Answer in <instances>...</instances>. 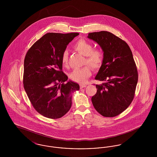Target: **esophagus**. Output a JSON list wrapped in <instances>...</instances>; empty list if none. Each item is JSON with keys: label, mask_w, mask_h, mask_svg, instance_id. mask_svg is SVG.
<instances>
[{"label": "esophagus", "mask_w": 157, "mask_h": 157, "mask_svg": "<svg viewBox=\"0 0 157 157\" xmlns=\"http://www.w3.org/2000/svg\"><path fill=\"white\" fill-rule=\"evenodd\" d=\"M86 86V85H85V84H81L80 85V88L81 89L83 88H85Z\"/></svg>", "instance_id": "esophagus-1"}]
</instances>
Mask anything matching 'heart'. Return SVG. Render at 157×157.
Listing matches in <instances>:
<instances>
[{"label":"heart","mask_w":157,"mask_h":157,"mask_svg":"<svg viewBox=\"0 0 157 157\" xmlns=\"http://www.w3.org/2000/svg\"><path fill=\"white\" fill-rule=\"evenodd\" d=\"M74 49L83 55L86 56L85 64H89L95 69L101 67L104 59V52L101 48H94L93 45L84 39H80L75 42ZM61 61L63 66L67 67L68 63V53L64 51ZM91 75V68L90 66H85L81 68L75 69L71 74L70 78L76 82L83 83Z\"/></svg>","instance_id":"obj_1"}]
</instances>
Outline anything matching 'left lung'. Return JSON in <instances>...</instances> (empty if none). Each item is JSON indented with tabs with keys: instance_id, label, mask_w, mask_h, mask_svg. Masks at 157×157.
<instances>
[{
	"instance_id": "left-lung-1",
	"label": "left lung",
	"mask_w": 157,
	"mask_h": 157,
	"mask_svg": "<svg viewBox=\"0 0 157 157\" xmlns=\"http://www.w3.org/2000/svg\"><path fill=\"white\" fill-rule=\"evenodd\" d=\"M104 52V59L95 77L104 81L96 85L97 92L92 97L95 109L105 117H114L131 104L138 79L132 53L127 43L107 31L88 33Z\"/></svg>"
}]
</instances>
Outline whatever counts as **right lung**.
Here are the masks:
<instances>
[{"mask_svg": "<svg viewBox=\"0 0 157 157\" xmlns=\"http://www.w3.org/2000/svg\"><path fill=\"white\" fill-rule=\"evenodd\" d=\"M78 33H48L30 48L24 60L23 87L39 113L58 119L71 109L72 94L79 85L68 81L62 71V55Z\"/></svg>", "mask_w": 157, "mask_h": 157, "instance_id": "obj_1", "label": "right lung"}]
</instances>
